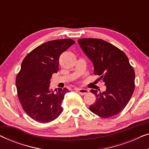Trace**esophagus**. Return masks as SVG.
<instances>
[{"mask_svg": "<svg viewBox=\"0 0 149 149\" xmlns=\"http://www.w3.org/2000/svg\"><path fill=\"white\" fill-rule=\"evenodd\" d=\"M76 90L78 91V92L80 93L81 95H85V94H87V93L89 92V90L88 89H81V88H77Z\"/></svg>", "mask_w": 149, "mask_h": 149, "instance_id": "34e87169", "label": "esophagus"}]
</instances>
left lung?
Here are the masks:
<instances>
[{"label": "left lung", "instance_id": "1", "mask_svg": "<svg viewBox=\"0 0 149 149\" xmlns=\"http://www.w3.org/2000/svg\"><path fill=\"white\" fill-rule=\"evenodd\" d=\"M78 42L92 62L94 74L100 76L107 89L95 95L96 101L89 110L102 118L119 114L129 102L135 89V72L125 53L113 45L98 38H81Z\"/></svg>", "mask_w": 149, "mask_h": 149}]
</instances>
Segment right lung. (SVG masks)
<instances>
[{
	"label": "right lung",
	"mask_w": 149,
	"mask_h": 149,
	"mask_svg": "<svg viewBox=\"0 0 149 149\" xmlns=\"http://www.w3.org/2000/svg\"><path fill=\"white\" fill-rule=\"evenodd\" d=\"M75 43L70 38L54 40L40 45L24 59L16 77L17 95L24 111L34 121L48 123L58 118L61 104L69 90H50L51 78L59 69V58Z\"/></svg>",
	"instance_id": "obj_1"
}]
</instances>
